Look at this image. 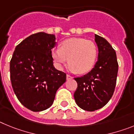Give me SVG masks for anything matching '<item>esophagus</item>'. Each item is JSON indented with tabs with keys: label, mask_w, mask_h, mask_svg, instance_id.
<instances>
[{
	"label": "esophagus",
	"mask_w": 134,
	"mask_h": 134,
	"mask_svg": "<svg viewBox=\"0 0 134 134\" xmlns=\"http://www.w3.org/2000/svg\"><path fill=\"white\" fill-rule=\"evenodd\" d=\"M72 76H71L70 75H68V74H67L66 75V80H71V79H72Z\"/></svg>",
	"instance_id": "34e87169"
}]
</instances>
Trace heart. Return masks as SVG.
Masks as SVG:
<instances>
[{
    "instance_id": "b5f03b06",
    "label": "heart",
    "mask_w": 134,
    "mask_h": 134,
    "mask_svg": "<svg viewBox=\"0 0 134 134\" xmlns=\"http://www.w3.org/2000/svg\"><path fill=\"white\" fill-rule=\"evenodd\" d=\"M55 66L61 70L69 60L68 69L73 72L86 73L91 70L97 57V48L92 41L73 37L61 43V48L52 51Z\"/></svg>"
}]
</instances>
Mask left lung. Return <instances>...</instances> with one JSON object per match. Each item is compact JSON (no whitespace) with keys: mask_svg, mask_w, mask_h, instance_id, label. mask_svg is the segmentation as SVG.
Listing matches in <instances>:
<instances>
[{"mask_svg":"<svg viewBox=\"0 0 134 134\" xmlns=\"http://www.w3.org/2000/svg\"><path fill=\"white\" fill-rule=\"evenodd\" d=\"M98 47V60L94 68L83 76L75 78L78 87L74 92L76 103L88 111L104 107L113 96L118 76L115 51L107 40L94 34Z\"/></svg>","mask_w":134,"mask_h":134,"instance_id":"1","label":"left lung"}]
</instances>
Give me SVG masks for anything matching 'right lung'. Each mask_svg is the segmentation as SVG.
<instances>
[{"instance_id": "obj_1", "label": "right lung", "mask_w": 134, "mask_h": 134, "mask_svg": "<svg viewBox=\"0 0 134 134\" xmlns=\"http://www.w3.org/2000/svg\"><path fill=\"white\" fill-rule=\"evenodd\" d=\"M55 36L40 32L22 41L10 62V81L22 105L32 111L50 107L57 90L66 82V74L55 69L52 49Z\"/></svg>"}]
</instances>
